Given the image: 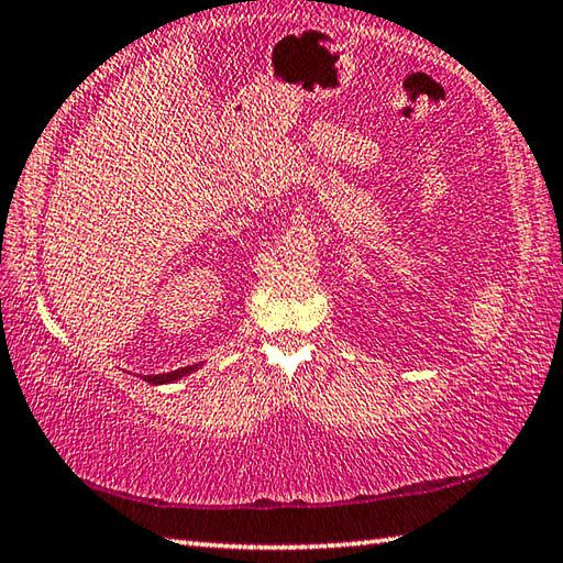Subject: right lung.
Listing matches in <instances>:
<instances>
[{"instance_id": "right-lung-1", "label": "right lung", "mask_w": 563, "mask_h": 563, "mask_svg": "<svg viewBox=\"0 0 563 563\" xmlns=\"http://www.w3.org/2000/svg\"><path fill=\"white\" fill-rule=\"evenodd\" d=\"M198 365H190V367H180V369H174V373H166V375H146L144 379L151 385H166V383H174V379H180L184 375H190L194 373Z\"/></svg>"}]
</instances>
